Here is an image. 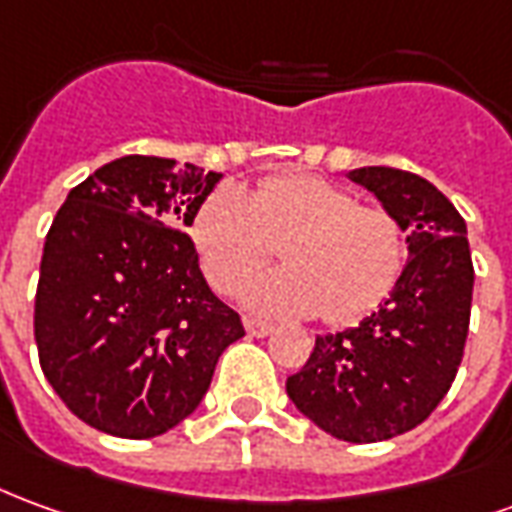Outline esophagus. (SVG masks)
Wrapping results in <instances>:
<instances>
[{"label":"esophagus","mask_w":512,"mask_h":512,"mask_svg":"<svg viewBox=\"0 0 512 512\" xmlns=\"http://www.w3.org/2000/svg\"><path fill=\"white\" fill-rule=\"evenodd\" d=\"M244 327H246V332L252 335V338H266V335H271V332H274V327H271V324H266V321H257V318H244Z\"/></svg>","instance_id":"esophagus-1"}]
</instances>
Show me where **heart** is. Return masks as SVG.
<instances>
[{"instance_id":"heart-1","label":"heart","mask_w":512,"mask_h":512,"mask_svg":"<svg viewBox=\"0 0 512 512\" xmlns=\"http://www.w3.org/2000/svg\"><path fill=\"white\" fill-rule=\"evenodd\" d=\"M199 263L221 293L266 266L280 246L285 268L241 288L246 310L266 318L352 324L393 291L405 268V232L385 207L360 205L349 188L316 177H268L244 194L221 185L191 221Z\"/></svg>"}]
</instances>
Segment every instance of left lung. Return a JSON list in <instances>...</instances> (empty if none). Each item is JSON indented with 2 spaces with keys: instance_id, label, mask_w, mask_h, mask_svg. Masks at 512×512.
Here are the masks:
<instances>
[{
  "instance_id": "obj_1",
  "label": "left lung",
  "mask_w": 512,
  "mask_h": 512,
  "mask_svg": "<svg viewBox=\"0 0 512 512\" xmlns=\"http://www.w3.org/2000/svg\"><path fill=\"white\" fill-rule=\"evenodd\" d=\"M407 232V263L377 310L355 327L316 335L313 355L285 382L296 410L349 443L418 427L455 382L471 316L474 266L466 221L418 174L352 169Z\"/></svg>"
}]
</instances>
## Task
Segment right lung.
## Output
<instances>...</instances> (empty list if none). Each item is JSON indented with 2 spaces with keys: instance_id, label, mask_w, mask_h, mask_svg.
<instances>
[{
  "instance_id": "right-lung-1",
  "label": "right lung",
  "mask_w": 512,
  "mask_h": 512,
  "mask_svg": "<svg viewBox=\"0 0 512 512\" xmlns=\"http://www.w3.org/2000/svg\"><path fill=\"white\" fill-rule=\"evenodd\" d=\"M221 174L166 157L110 160L71 188L46 235L35 343L71 413L116 438H157L205 399L241 316L210 291L196 207Z\"/></svg>"
}]
</instances>
